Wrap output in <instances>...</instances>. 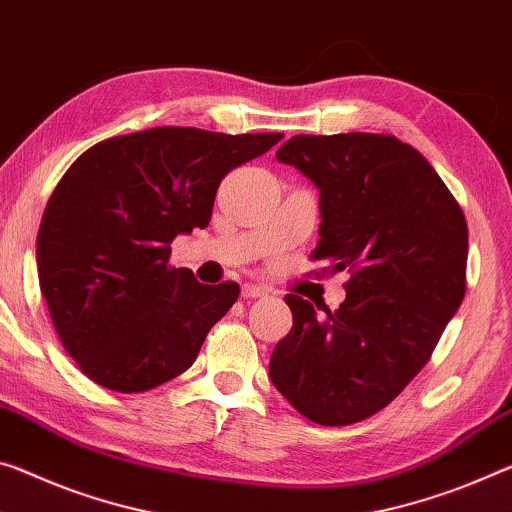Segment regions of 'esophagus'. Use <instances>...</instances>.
<instances>
[{"mask_svg":"<svg viewBox=\"0 0 512 512\" xmlns=\"http://www.w3.org/2000/svg\"><path fill=\"white\" fill-rule=\"evenodd\" d=\"M266 294H269V291H266L264 287L250 285V282H248V285L241 287V296L246 298V300H250V298H262V296H266Z\"/></svg>","mask_w":512,"mask_h":512,"instance_id":"34e87169","label":"esophagus"}]
</instances>
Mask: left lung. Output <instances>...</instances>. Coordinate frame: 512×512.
Here are the masks:
<instances>
[{
    "label": "left lung",
    "instance_id": "left-lung-1",
    "mask_svg": "<svg viewBox=\"0 0 512 512\" xmlns=\"http://www.w3.org/2000/svg\"><path fill=\"white\" fill-rule=\"evenodd\" d=\"M319 189L312 259L348 271L332 312L296 294L271 355L275 389L321 426L362 421L431 360L467 289V221L435 168L389 134H298L275 152Z\"/></svg>",
    "mask_w": 512,
    "mask_h": 512
}]
</instances>
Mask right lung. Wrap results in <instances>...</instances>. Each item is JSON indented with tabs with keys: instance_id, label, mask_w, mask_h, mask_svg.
<instances>
[{
	"instance_id": "obj_1",
	"label": "right lung",
	"mask_w": 512,
	"mask_h": 512,
	"mask_svg": "<svg viewBox=\"0 0 512 512\" xmlns=\"http://www.w3.org/2000/svg\"><path fill=\"white\" fill-rule=\"evenodd\" d=\"M280 139L154 127L93 145L61 177L40 221L38 280L63 348L93 383L148 392L196 362L239 285L170 266V243L205 230L223 177Z\"/></svg>"
}]
</instances>
